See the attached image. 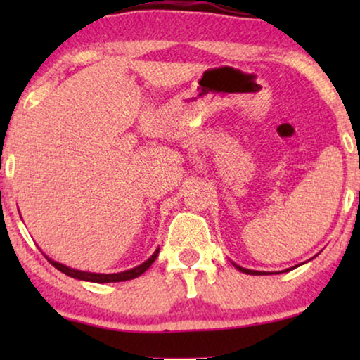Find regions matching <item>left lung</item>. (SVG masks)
<instances>
[{"instance_id":"8db88e82","label":"left lung","mask_w":360,"mask_h":360,"mask_svg":"<svg viewBox=\"0 0 360 360\" xmlns=\"http://www.w3.org/2000/svg\"><path fill=\"white\" fill-rule=\"evenodd\" d=\"M233 265L238 270H240V272L243 274H249V275H262V274H265V272H259V270H250V269H244V267H240V265H238V264H234L233 262ZM288 270V269H287Z\"/></svg>"}]
</instances>
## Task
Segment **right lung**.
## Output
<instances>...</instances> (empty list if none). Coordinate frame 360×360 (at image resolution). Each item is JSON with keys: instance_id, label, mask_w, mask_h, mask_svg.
<instances>
[{"instance_id": "1", "label": "right lung", "mask_w": 360, "mask_h": 360, "mask_svg": "<svg viewBox=\"0 0 360 360\" xmlns=\"http://www.w3.org/2000/svg\"><path fill=\"white\" fill-rule=\"evenodd\" d=\"M157 255H159V249H155V252L150 255L149 259L146 260V262H142L141 265H137L134 269H129V270H124V272H117V274H96V272H85V270H77V269H72V267H67V265H63L60 262H56V260L49 259L46 255V259L51 262L53 267L57 270H60L62 274L68 275V277L72 278H77V280H85V282H95V283H112V282H126V280H132L136 277H139L146 272L147 269L150 267L152 264H154V260L157 259Z\"/></svg>"}]
</instances>
